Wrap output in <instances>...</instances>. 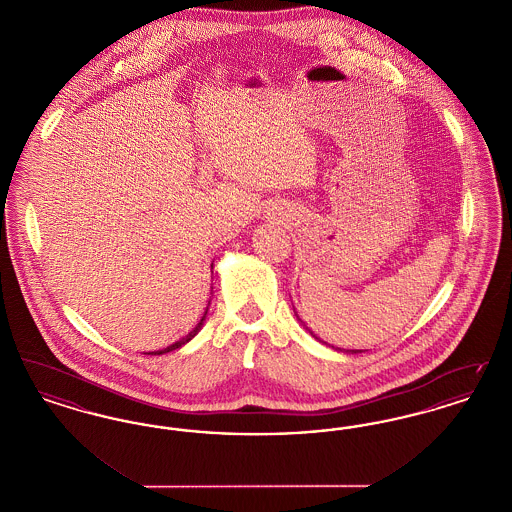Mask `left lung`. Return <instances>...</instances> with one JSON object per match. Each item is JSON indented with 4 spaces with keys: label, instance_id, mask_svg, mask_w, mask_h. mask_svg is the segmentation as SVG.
Segmentation results:
<instances>
[{
    "label": "left lung",
    "instance_id": "obj_1",
    "mask_svg": "<svg viewBox=\"0 0 512 512\" xmlns=\"http://www.w3.org/2000/svg\"><path fill=\"white\" fill-rule=\"evenodd\" d=\"M351 353H357V351H351Z\"/></svg>",
    "mask_w": 512,
    "mask_h": 512
}]
</instances>
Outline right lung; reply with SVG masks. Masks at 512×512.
Instances as JSON below:
<instances>
[{"instance_id":"obj_1","label":"right lung","mask_w":512,"mask_h":512,"mask_svg":"<svg viewBox=\"0 0 512 512\" xmlns=\"http://www.w3.org/2000/svg\"><path fill=\"white\" fill-rule=\"evenodd\" d=\"M211 303V301H209ZM207 309H209V305H207ZM207 309H205V313H203V317H201V320L197 322V326H195L194 330L186 336V338H182V340L174 341L172 345H169V347H165V349H161V351H155L157 355H163V353H169V351H174V349H178V347H182L184 343H188V341L192 340L194 338L195 334L201 330V326H203V320H205V315H207Z\"/></svg>"}]
</instances>
